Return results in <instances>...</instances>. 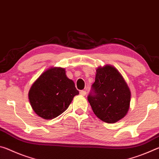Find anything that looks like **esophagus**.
Instances as JSON below:
<instances>
[{
	"label": "esophagus",
	"mask_w": 159,
	"mask_h": 159,
	"mask_svg": "<svg viewBox=\"0 0 159 159\" xmlns=\"http://www.w3.org/2000/svg\"><path fill=\"white\" fill-rule=\"evenodd\" d=\"M80 95L82 96H85L86 95V91L85 90H80Z\"/></svg>",
	"instance_id": "obj_1"
}]
</instances>
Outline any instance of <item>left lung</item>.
Listing matches in <instances>:
<instances>
[{
	"label": "left lung",
	"instance_id": "left-lung-1",
	"mask_svg": "<svg viewBox=\"0 0 159 159\" xmlns=\"http://www.w3.org/2000/svg\"><path fill=\"white\" fill-rule=\"evenodd\" d=\"M93 93L88 97L93 111L98 118L108 123L122 119L130 108V88L120 72L111 65L96 69Z\"/></svg>",
	"mask_w": 159,
	"mask_h": 159
}]
</instances>
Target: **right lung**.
<instances>
[{"mask_svg": "<svg viewBox=\"0 0 159 159\" xmlns=\"http://www.w3.org/2000/svg\"><path fill=\"white\" fill-rule=\"evenodd\" d=\"M79 94L65 69L55 66L45 70L35 80L29 91V99L34 112L49 120L65 111Z\"/></svg>", "mask_w": 159, "mask_h": 159, "instance_id": "right-lung-1", "label": "right lung"}]
</instances>
